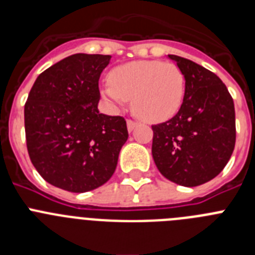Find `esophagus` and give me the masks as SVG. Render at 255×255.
Instances as JSON below:
<instances>
[{"mask_svg":"<svg viewBox=\"0 0 255 255\" xmlns=\"http://www.w3.org/2000/svg\"><path fill=\"white\" fill-rule=\"evenodd\" d=\"M126 124H128V130H129V132H131L132 130H134L136 126H138V124L135 123V121H132V120H128V121H126Z\"/></svg>","mask_w":255,"mask_h":255,"instance_id":"1","label":"esophagus"}]
</instances>
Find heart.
I'll return each mask as SVG.
<instances>
[{"label": "heart", "mask_w": 255, "mask_h": 255, "mask_svg": "<svg viewBox=\"0 0 255 255\" xmlns=\"http://www.w3.org/2000/svg\"><path fill=\"white\" fill-rule=\"evenodd\" d=\"M110 84L100 88L107 106L119 111L131 101L132 112L145 123L166 121L179 112L185 97V75L179 66L162 61H132L115 67Z\"/></svg>", "instance_id": "obj_1"}]
</instances>
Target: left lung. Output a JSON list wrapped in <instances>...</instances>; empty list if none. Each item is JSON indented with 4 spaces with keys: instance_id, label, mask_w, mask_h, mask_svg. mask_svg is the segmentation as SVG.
Masks as SVG:
<instances>
[{
    "instance_id": "8db88e82",
    "label": "left lung",
    "mask_w": 255,
    "mask_h": 255,
    "mask_svg": "<svg viewBox=\"0 0 255 255\" xmlns=\"http://www.w3.org/2000/svg\"><path fill=\"white\" fill-rule=\"evenodd\" d=\"M185 75V97L171 120L153 125L152 155L159 172L181 186L215 179L235 148V108L226 85L206 67L168 55Z\"/></svg>"
}]
</instances>
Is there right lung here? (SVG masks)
Returning a JSON list of instances; mask_svg holds the SVG:
<instances>
[{
  "mask_svg": "<svg viewBox=\"0 0 255 255\" xmlns=\"http://www.w3.org/2000/svg\"><path fill=\"white\" fill-rule=\"evenodd\" d=\"M110 55L75 53L43 71L24 108L26 147L39 175L56 188L85 193L111 179L128 128L100 114L98 80Z\"/></svg>",
  "mask_w": 255,
  "mask_h": 255,
  "instance_id": "obj_1",
  "label": "right lung"
}]
</instances>
